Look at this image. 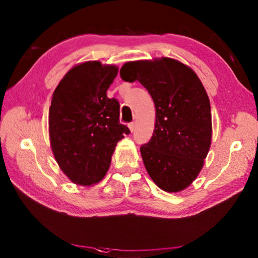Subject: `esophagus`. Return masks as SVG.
Segmentation results:
<instances>
[{"label": "esophagus", "instance_id": "esophagus-1", "mask_svg": "<svg viewBox=\"0 0 258 258\" xmlns=\"http://www.w3.org/2000/svg\"><path fill=\"white\" fill-rule=\"evenodd\" d=\"M128 128H130L131 132H133L134 128H135V124H134V123H130V124H128Z\"/></svg>", "mask_w": 258, "mask_h": 258}]
</instances>
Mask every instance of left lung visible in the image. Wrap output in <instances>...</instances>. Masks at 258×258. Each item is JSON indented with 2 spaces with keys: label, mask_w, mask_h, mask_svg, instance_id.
Listing matches in <instances>:
<instances>
[{
  "label": "left lung",
  "mask_w": 258,
  "mask_h": 258,
  "mask_svg": "<svg viewBox=\"0 0 258 258\" xmlns=\"http://www.w3.org/2000/svg\"><path fill=\"white\" fill-rule=\"evenodd\" d=\"M125 82L139 81L155 105V127L141 155L150 177L161 189L178 193L199 176L212 143L207 93L188 65L171 57L126 62Z\"/></svg>",
  "instance_id": "obj_1"
}]
</instances>
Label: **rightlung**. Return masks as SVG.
Wrapping results in <instances>:
<instances>
[{
    "instance_id": "obj_1",
    "label": "right lung",
    "mask_w": 258,
    "mask_h": 258,
    "mask_svg": "<svg viewBox=\"0 0 258 258\" xmlns=\"http://www.w3.org/2000/svg\"><path fill=\"white\" fill-rule=\"evenodd\" d=\"M118 68L100 61L76 64L59 81L48 112V134L61 171L76 185L105 176L117 142L130 130L119 124V104L106 92Z\"/></svg>"
}]
</instances>
